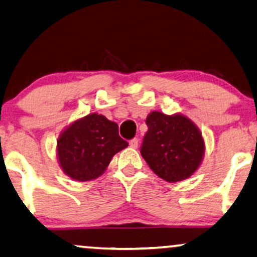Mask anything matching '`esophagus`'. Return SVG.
Masks as SVG:
<instances>
[{"instance_id":"esophagus-1","label":"esophagus","mask_w":257,"mask_h":257,"mask_svg":"<svg viewBox=\"0 0 257 257\" xmlns=\"http://www.w3.org/2000/svg\"><path fill=\"white\" fill-rule=\"evenodd\" d=\"M138 144H139V141L137 138H133L130 141V146H131L132 149H137L138 148Z\"/></svg>"}]
</instances>
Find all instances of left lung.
<instances>
[{
    "mask_svg": "<svg viewBox=\"0 0 257 257\" xmlns=\"http://www.w3.org/2000/svg\"><path fill=\"white\" fill-rule=\"evenodd\" d=\"M148 132L141 153L150 169L166 182L189 178L204 156L205 145L197 126L183 114L153 111L146 118Z\"/></svg>",
    "mask_w": 257,
    "mask_h": 257,
    "instance_id": "obj_1",
    "label": "left lung"
}]
</instances>
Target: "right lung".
<instances>
[{
	"instance_id": "obj_1",
	"label": "right lung",
	"mask_w": 257,
	"mask_h": 257,
	"mask_svg": "<svg viewBox=\"0 0 257 257\" xmlns=\"http://www.w3.org/2000/svg\"><path fill=\"white\" fill-rule=\"evenodd\" d=\"M120 138L116 122L98 113L78 119L58 139V159L62 171L79 182L102 175L116 152L127 148Z\"/></svg>"
}]
</instances>
